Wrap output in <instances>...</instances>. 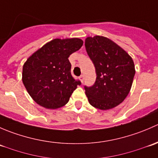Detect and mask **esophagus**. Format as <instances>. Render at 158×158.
Wrapping results in <instances>:
<instances>
[{"label":"esophagus","mask_w":158,"mask_h":158,"mask_svg":"<svg viewBox=\"0 0 158 158\" xmlns=\"http://www.w3.org/2000/svg\"><path fill=\"white\" fill-rule=\"evenodd\" d=\"M79 79H80L81 82H83V81H84V76H83V75H81V76H79Z\"/></svg>","instance_id":"34e87169"}]
</instances>
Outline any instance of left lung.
I'll list each match as a JSON object with an SVG mask.
<instances>
[{
	"label": "left lung",
	"instance_id": "8db88e82",
	"mask_svg": "<svg viewBox=\"0 0 158 158\" xmlns=\"http://www.w3.org/2000/svg\"><path fill=\"white\" fill-rule=\"evenodd\" d=\"M85 49L95 66L96 79L84 89L91 106L101 110L114 108L125 100L135 74L131 57L104 36L85 40Z\"/></svg>",
	"mask_w": 158,
	"mask_h": 158
}]
</instances>
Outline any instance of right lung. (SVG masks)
I'll list each match as a JSON object with an SVG mask.
<instances>
[{"label": "right lung", "mask_w": 158, "mask_h": 158, "mask_svg": "<svg viewBox=\"0 0 158 158\" xmlns=\"http://www.w3.org/2000/svg\"><path fill=\"white\" fill-rule=\"evenodd\" d=\"M82 44L78 38L52 40L27 59L23 66V83L37 104L56 109L69 102L81 82L72 76L68 58Z\"/></svg>", "instance_id": "obj_1"}]
</instances>
